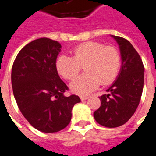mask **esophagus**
Here are the masks:
<instances>
[{
    "label": "esophagus",
    "mask_w": 156,
    "mask_h": 156,
    "mask_svg": "<svg viewBox=\"0 0 156 156\" xmlns=\"http://www.w3.org/2000/svg\"><path fill=\"white\" fill-rule=\"evenodd\" d=\"M80 98L81 101H85V100H87L89 97H88L87 95H80Z\"/></svg>",
    "instance_id": "34e87169"
}]
</instances>
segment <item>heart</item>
Listing matches in <instances>:
<instances>
[{
    "mask_svg": "<svg viewBox=\"0 0 156 156\" xmlns=\"http://www.w3.org/2000/svg\"><path fill=\"white\" fill-rule=\"evenodd\" d=\"M73 57L60 55L55 66L58 73L66 80L75 79L84 66L86 73L70 83L74 93L85 95L93 91L100 85L107 86L116 79L121 66L119 50L97 41L82 43L73 50Z\"/></svg>",
    "mask_w": 156,
    "mask_h": 156,
    "instance_id": "b5f03b06",
    "label": "heart"
}]
</instances>
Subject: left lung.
I'll return each mask as SVG.
<instances>
[{
    "label": "left lung",
    "instance_id": "obj_1",
    "mask_svg": "<svg viewBox=\"0 0 156 156\" xmlns=\"http://www.w3.org/2000/svg\"><path fill=\"white\" fill-rule=\"evenodd\" d=\"M120 45L122 65L117 80L100 96L101 106L94 112L97 123L108 128L126 124L138 107L144 86V65L129 41L113 36Z\"/></svg>",
    "mask_w": 156,
    "mask_h": 156
}]
</instances>
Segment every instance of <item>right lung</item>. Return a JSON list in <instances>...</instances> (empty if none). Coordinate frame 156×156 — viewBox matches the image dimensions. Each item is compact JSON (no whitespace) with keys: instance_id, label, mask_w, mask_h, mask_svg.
Instances as JSON below:
<instances>
[{"instance_id":"add662e5","label":"right lung","mask_w":156,"mask_h":156,"mask_svg":"<svg viewBox=\"0 0 156 156\" xmlns=\"http://www.w3.org/2000/svg\"><path fill=\"white\" fill-rule=\"evenodd\" d=\"M61 48L56 41L45 37L35 40L20 50L12 66L11 85L18 108L41 132H57L66 128L74 105L80 102L78 95H64L69 88L55 66Z\"/></svg>"}]
</instances>
